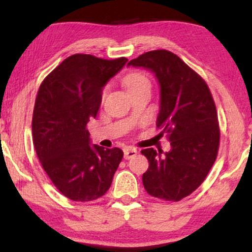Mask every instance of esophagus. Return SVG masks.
Wrapping results in <instances>:
<instances>
[{"mask_svg":"<svg viewBox=\"0 0 252 252\" xmlns=\"http://www.w3.org/2000/svg\"><path fill=\"white\" fill-rule=\"evenodd\" d=\"M136 154L137 150L135 148H126V149L124 150V158H125V159H130V158L135 157Z\"/></svg>","mask_w":252,"mask_h":252,"instance_id":"esophagus-1","label":"esophagus"}]
</instances>
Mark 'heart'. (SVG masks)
<instances>
[{"instance_id":"b5f03b06","label":"heart","mask_w":252,"mask_h":252,"mask_svg":"<svg viewBox=\"0 0 252 252\" xmlns=\"http://www.w3.org/2000/svg\"><path fill=\"white\" fill-rule=\"evenodd\" d=\"M125 85L128 91L133 89L141 88V87H150V80L146 74L141 73V72H132V73L127 74L125 78ZM106 89L102 92V97H104Z\"/></svg>"}]
</instances>
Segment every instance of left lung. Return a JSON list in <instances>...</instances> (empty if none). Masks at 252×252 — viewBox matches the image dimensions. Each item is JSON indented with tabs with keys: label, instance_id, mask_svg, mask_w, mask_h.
<instances>
[{
	"label": "left lung",
	"instance_id": "8db88e82",
	"mask_svg": "<svg viewBox=\"0 0 252 252\" xmlns=\"http://www.w3.org/2000/svg\"><path fill=\"white\" fill-rule=\"evenodd\" d=\"M149 68L160 85L157 126L167 133L165 155L141 150L149 160L144 189L154 197L179 202L195 191L216 161L220 129L212 94L204 79L171 51H148L128 63Z\"/></svg>",
	"mask_w": 252,
	"mask_h": 252
}]
</instances>
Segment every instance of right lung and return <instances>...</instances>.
Returning a JSON list of instances; mask_svg holds the SVG:
<instances>
[{"mask_svg":"<svg viewBox=\"0 0 252 252\" xmlns=\"http://www.w3.org/2000/svg\"><path fill=\"white\" fill-rule=\"evenodd\" d=\"M127 61L72 55L43 79L37 91L32 118L34 148L55 187L74 202L102 197L123 159L119 148L89 146L86 127L97 115L103 86Z\"/></svg>","mask_w":252,"mask_h":252,"instance_id":"1","label":"right lung"}]
</instances>
